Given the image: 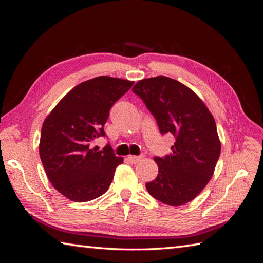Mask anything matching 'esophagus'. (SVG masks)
Here are the masks:
<instances>
[{"label": "esophagus", "instance_id": "34e87169", "mask_svg": "<svg viewBox=\"0 0 263 263\" xmlns=\"http://www.w3.org/2000/svg\"><path fill=\"white\" fill-rule=\"evenodd\" d=\"M128 161L130 163H138L141 159H142V156H128Z\"/></svg>", "mask_w": 263, "mask_h": 263}]
</instances>
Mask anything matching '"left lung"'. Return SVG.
Masks as SVG:
<instances>
[{
    "label": "left lung",
    "mask_w": 263,
    "mask_h": 263,
    "mask_svg": "<svg viewBox=\"0 0 263 263\" xmlns=\"http://www.w3.org/2000/svg\"><path fill=\"white\" fill-rule=\"evenodd\" d=\"M133 92L144 101L160 133L176 138L170 155L155 157L159 172L146 189L163 204L184 205L202 192L218 161L220 141L215 119L192 90L168 77L140 80Z\"/></svg>",
    "instance_id": "left-lung-1"
}]
</instances>
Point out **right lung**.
<instances>
[{"instance_id": "add662e5", "label": "right lung", "mask_w": 263, "mask_h": 263, "mask_svg": "<svg viewBox=\"0 0 263 263\" xmlns=\"http://www.w3.org/2000/svg\"><path fill=\"white\" fill-rule=\"evenodd\" d=\"M124 79L102 76L82 82L63 98L42 127L39 155L52 186L73 202L104 194L123 163L110 145L92 148L105 137L110 107L133 86Z\"/></svg>"}]
</instances>
